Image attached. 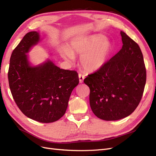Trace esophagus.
I'll return each mask as SVG.
<instances>
[{
  "mask_svg": "<svg viewBox=\"0 0 156 156\" xmlns=\"http://www.w3.org/2000/svg\"><path fill=\"white\" fill-rule=\"evenodd\" d=\"M79 83H82L83 82L84 79V75L81 73H79Z\"/></svg>",
  "mask_w": 156,
  "mask_h": 156,
  "instance_id": "1",
  "label": "esophagus"
}]
</instances>
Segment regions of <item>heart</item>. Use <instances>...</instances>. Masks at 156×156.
I'll return each mask as SVG.
<instances>
[{
  "mask_svg": "<svg viewBox=\"0 0 156 156\" xmlns=\"http://www.w3.org/2000/svg\"><path fill=\"white\" fill-rule=\"evenodd\" d=\"M112 50V44L105 36L96 34L73 40L69 49H62L61 55L69 62H73L74 55L81 56V66L87 72H93L105 64Z\"/></svg>",
  "mask_w": 156,
  "mask_h": 156,
  "instance_id": "obj_1",
  "label": "heart"
}]
</instances>
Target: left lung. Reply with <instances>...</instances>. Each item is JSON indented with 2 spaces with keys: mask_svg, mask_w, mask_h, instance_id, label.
Here are the masks:
<instances>
[{
  "mask_svg": "<svg viewBox=\"0 0 156 156\" xmlns=\"http://www.w3.org/2000/svg\"><path fill=\"white\" fill-rule=\"evenodd\" d=\"M119 53L84 83L90 88V105L99 119L118 120L130 115L142 98L146 80L143 55L139 45L121 31Z\"/></svg>",
  "mask_w": 156,
  "mask_h": 156,
  "instance_id": "8db88e82",
  "label": "left lung"
}]
</instances>
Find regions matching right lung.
Here are the masks:
<instances>
[{
  "mask_svg": "<svg viewBox=\"0 0 156 156\" xmlns=\"http://www.w3.org/2000/svg\"><path fill=\"white\" fill-rule=\"evenodd\" d=\"M39 41V33L30 32L14 49L8 82L13 100L23 114L37 122L51 123L65 114L79 76L76 71L60 69L51 60L31 66L26 54Z\"/></svg>",
  "mask_w": 156,
  "mask_h": 156,
  "instance_id": "obj_1",
  "label": "right lung"
}]
</instances>
